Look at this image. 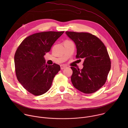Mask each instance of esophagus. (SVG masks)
Returning <instances> with one entry per match:
<instances>
[{
    "instance_id": "esophagus-1",
    "label": "esophagus",
    "mask_w": 128,
    "mask_h": 128,
    "mask_svg": "<svg viewBox=\"0 0 128 128\" xmlns=\"http://www.w3.org/2000/svg\"><path fill=\"white\" fill-rule=\"evenodd\" d=\"M60 67H61V70L64 69L65 68H66L67 67H66V66H65V65H61V66H60Z\"/></svg>"
}]
</instances>
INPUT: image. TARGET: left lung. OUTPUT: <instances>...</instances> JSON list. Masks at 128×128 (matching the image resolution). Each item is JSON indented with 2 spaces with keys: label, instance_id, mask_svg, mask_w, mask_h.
Here are the masks:
<instances>
[{
  "label": "left lung",
  "instance_id": "8db88e82",
  "mask_svg": "<svg viewBox=\"0 0 128 128\" xmlns=\"http://www.w3.org/2000/svg\"><path fill=\"white\" fill-rule=\"evenodd\" d=\"M66 34L76 44V58L84 60L82 69L71 67V82L80 92L93 93L105 84L110 70L111 61L106 48L98 38L90 33L66 31Z\"/></svg>",
  "mask_w": 128,
  "mask_h": 128
}]
</instances>
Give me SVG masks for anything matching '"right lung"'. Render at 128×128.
<instances>
[{
	"label": "right lung",
	"mask_w": 128,
	"mask_h": 128,
	"mask_svg": "<svg viewBox=\"0 0 128 128\" xmlns=\"http://www.w3.org/2000/svg\"><path fill=\"white\" fill-rule=\"evenodd\" d=\"M64 31L36 33L25 38L18 46L14 61L16 78L30 93L40 96L50 88L60 65H48L44 56Z\"/></svg>",
	"instance_id": "right-lung-1"
}]
</instances>
